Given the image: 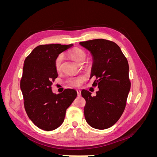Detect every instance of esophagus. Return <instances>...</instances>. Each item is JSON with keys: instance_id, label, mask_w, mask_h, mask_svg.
<instances>
[{"instance_id": "obj_1", "label": "esophagus", "mask_w": 157, "mask_h": 157, "mask_svg": "<svg viewBox=\"0 0 157 157\" xmlns=\"http://www.w3.org/2000/svg\"><path fill=\"white\" fill-rule=\"evenodd\" d=\"M80 92H81V91H80V90H77V95H78V96H80Z\"/></svg>"}]
</instances>
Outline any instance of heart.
Masks as SVG:
<instances>
[{
    "label": "heart",
    "instance_id": "obj_1",
    "mask_svg": "<svg viewBox=\"0 0 157 157\" xmlns=\"http://www.w3.org/2000/svg\"><path fill=\"white\" fill-rule=\"evenodd\" d=\"M69 55L71 56V58H73L74 61L78 63L79 61L81 60L85 59L86 57V53L78 48H75L73 50H71L69 52ZM63 57L62 55H59L58 58H56L55 61V67L56 69L59 71L61 68V63H62ZM83 80V78L82 77H73L71 78H69L68 80V83L73 86H78L79 85L81 84Z\"/></svg>",
    "mask_w": 157,
    "mask_h": 157
}]
</instances>
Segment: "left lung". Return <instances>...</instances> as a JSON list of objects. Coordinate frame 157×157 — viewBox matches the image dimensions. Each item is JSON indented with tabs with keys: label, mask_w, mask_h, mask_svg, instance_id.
<instances>
[{
	"label": "left lung",
	"mask_w": 157,
	"mask_h": 157,
	"mask_svg": "<svg viewBox=\"0 0 157 157\" xmlns=\"http://www.w3.org/2000/svg\"><path fill=\"white\" fill-rule=\"evenodd\" d=\"M89 50L93 58L91 77L92 86H98L96 96L82 90L86 100L84 112L88 124L98 130L113 126L122 115L126 105L131 83L129 65L120 47L105 39H94L79 43Z\"/></svg>",
	"instance_id": "left-lung-1"
}]
</instances>
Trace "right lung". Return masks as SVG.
<instances>
[{"instance_id":"add662e5","label":"right lung","mask_w":157,"mask_h":157,"mask_svg":"<svg viewBox=\"0 0 157 157\" xmlns=\"http://www.w3.org/2000/svg\"><path fill=\"white\" fill-rule=\"evenodd\" d=\"M73 46H38L25 59L20 81L25 109L34 124L43 130H54L61 125L66 110L77 96L74 89H65L58 94L52 90V82L58 77L55 61Z\"/></svg>"}]
</instances>
